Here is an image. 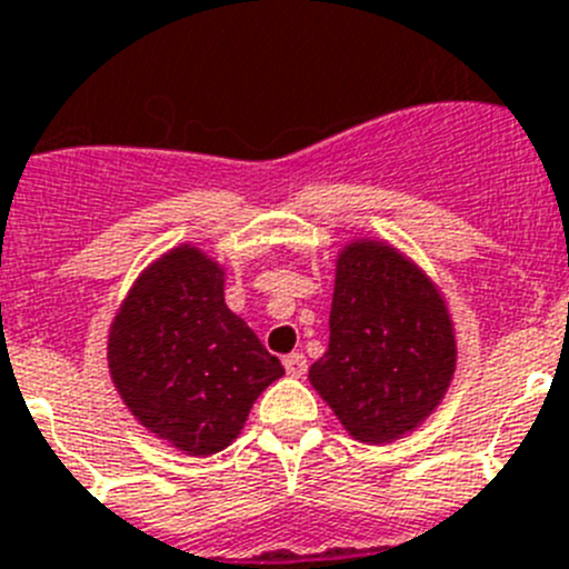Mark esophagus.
Returning <instances> with one entry per match:
<instances>
[{"label": "esophagus", "mask_w": 569, "mask_h": 569, "mask_svg": "<svg viewBox=\"0 0 569 569\" xmlns=\"http://www.w3.org/2000/svg\"><path fill=\"white\" fill-rule=\"evenodd\" d=\"M284 370H288V376H293V379H301V376L308 373V359L301 353L284 356Z\"/></svg>", "instance_id": "obj_1"}]
</instances>
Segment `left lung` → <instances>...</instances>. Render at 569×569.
I'll return each instance as SVG.
<instances>
[{
  "mask_svg": "<svg viewBox=\"0 0 569 569\" xmlns=\"http://www.w3.org/2000/svg\"><path fill=\"white\" fill-rule=\"evenodd\" d=\"M453 370L439 288L385 241H350L336 259L330 345L310 367L347 433L367 445L401 439L439 407Z\"/></svg>",
  "mask_w": 569,
  "mask_h": 569,
  "instance_id": "obj_1",
  "label": "left lung"
}]
</instances>
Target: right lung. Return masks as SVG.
Masks as SVG:
<instances>
[{"mask_svg": "<svg viewBox=\"0 0 569 569\" xmlns=\"http://www.w3.org/2000/svg\"><path fill=\"white\" fill-rule=\"evenodd\" d=\"M108 367L130 413L188 456L224 450L284 376L224 305V270L190 244L136 279L110 325Z\"/></svg>", "mask_w": 569, "mask_h": 569, "instance_id": "add662e5", "label": "right lung"}]
</instances>
